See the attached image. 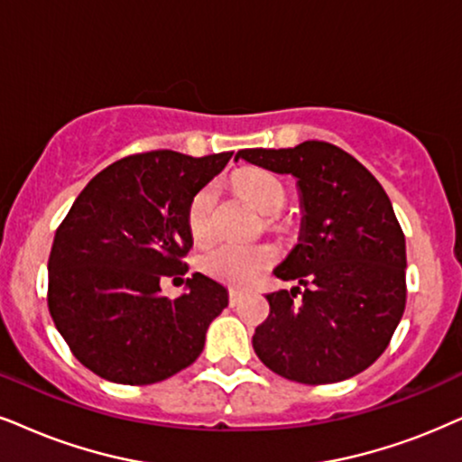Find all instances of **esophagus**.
<instances>
[{
  "instance_id": "obj_1",
  "label": "esophagus",
  "mask_w": 462,
  "mask_h": 462,
  "mask_svg": "<svg viewBox=\"0 0 462 462\" xmlns=\"http://www.w3.org/2000/svg\"><path fill=\"white\" fill-rule=\"evenodd\" d=\"M241 299H243V291H241V290H235V288H232V290H230V305H232V307H236L238 302H241Z\"/></svg>"
}]
</instances>
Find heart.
<instances>
[{"label": "heart", "instance_id": "obj_1", "mask_svg": "<svg viewBox=\"0 0 462 462\" xmlns=\"http://www.w3.org/2000/svg\"><path fill=\"white\" fill-rule=\"evenodd\" d=\"M236 188L254 202L262 215H277L285 207V188L274 174L266 171H243L235 179ZM215 208L217 185L208 183L189 202L188 224L194 241L204 243L215 235ZM274 254L266 245L217 243L202 254L200 266L207 274L227 285H249L273 264Z\"/></svg>", "mask_w": 462, "mask_h": 462}]
</instances>
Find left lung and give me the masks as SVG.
<instances>
[{
	"instance_id": "obj_1",
	"label": "left lung",
	"mask_w": 462,
	"mask_h": 462,
	"mask_svg": "<svg viewBox=\"0 0 462 462\" xmlns=\"http://www.w3.org/2000/svg\"><path fill=\"white\" fill-rule=\"evenodd\" d=\"M238 160L291 174L302 213L299 243L273 271L299 285L266 294L271 313L251 338L255 354L290 382L358 375L383 354L405 311V236L390 198L358 160L328 143L243 149Z\"/></svg>"
}]
</instances>
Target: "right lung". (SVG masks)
Listing matches in <instances>:
<instances>
[{
    "instance_id": "right-lung-1",
    "label": "right lung",
    "mask_w": 462,
    "mask_h": 462,
    "mask_svg": "<svg viewBox=\"0 0 462 462\" xmlns=\"http://www.w3.org/2000/svg\"><path fill=\"white\" fill-rule=\"evenodd\" d=\"M232 151L130 155L97 172L57 230L49 258V311L80 365L108 382L147 386L188 369L227 290L194 273L179 299L162 277L183 274L194 247L189 202Z\"/></svg>"
}]
</instances>
